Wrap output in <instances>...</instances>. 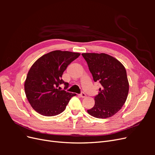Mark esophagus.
<instances>
[{
  "mask_svg": "<svg viewBox=\"0 0 155 155\" xmlns=\"http://www.w3.org/2000/svg\"><path fill=\"white\" fill-rule=\"evenodd\" d=\"M79 96H80V97H82V98H85L86 97V94L84 92H82L80 94H79Z\"/></svg>",
  "mask_w": 155,
  "mask_h": 155,
  "instance_id": "34e87169",
  "label": "esophagus"
}]
</instances>
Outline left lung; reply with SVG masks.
Returning a JSON list of instances; mask_svg holds the SVG:
<instances>
[{
	"label": "left lung",
	"mask_w": 155,
	"mask_h": 155,
	"mask_svg": "<svg viewBox=\"0 0 155 155\" xmlns=\"http://www.w3.org/2000/svg\"><path fill=\"white\" fill-rule=\"evenodd\" d=\"M89 70L95 82L99 81L98 94L95 105L87 110L97 118H107L114 116L123 107L127 98L129 84L126 70L119 61L104 53H83Z\"/></svg>",
	"instance_id": "8db88e82"
}]
</instances>
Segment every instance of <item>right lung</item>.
<instances>
[{
	"instance_id": "add662e5",
	"label": "right lung",
	"mask_w": 155,
	"mask_h": 155,
	"mask_svg": "<svg viewBox=\"0 0 155 155\" xmlns=\"http://www.w3.org/2000/svg\"><path fill=\"white\" fill-rule=\"evenodd\" d=\"M80 55L79 53L55 50L41 56L32 64L25 82V91L30 105L37 112L54 116L66 109L76 94L61 91L58 87L68 83L61 79L68 65Z\"/></svg>"
}]
</instances>
